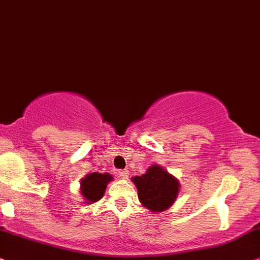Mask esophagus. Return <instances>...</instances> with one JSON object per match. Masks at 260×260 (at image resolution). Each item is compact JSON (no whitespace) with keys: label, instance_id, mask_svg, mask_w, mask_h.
I'll use <instances>...</instances> for the list:
<instances>
[{"label":"esophagus","instance_id":"esophagus-1","mask_svg":"<svg viewBox=\"0 0 260 260\" xmlns=\"http://www.w3.org/2000/svg\"><path fill=\"white\" fill-rule=\"evenodd\" d=\"M117 176L123 179H127L128 176H129V171L128 170H119L117 171Z\"/></svg>","mask_w":260,"mask_h":260}]
</instances>
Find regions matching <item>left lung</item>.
<instances>
[{
  "label": "left lung",
  "instance_id": "8db88e82",
  "mask_svg": "<svg viewBox=\"0 0 260 260\" xmlns=\"http://www.w3.org/2000/svg\"><path fill=\"white\" fill-rule=\"evenodd\" d=\"M132 182L137 186L141 205L153 213L170 208L181 188L178 179L158 164L151 165L144 175L134 176Z\"/></svg>",
  "mask_w": 260,
  "mask_h": 260
}]
</instances>
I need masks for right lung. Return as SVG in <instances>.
<instances>
[{"instance_id":"right-lung-1","label":"right lung","mask_w":260,"mask_h":260,"mask_svg":"<svg viewBox=\"0 0 260 260\" xmlns=\"http://www.w3.org/2000/svg\"><path fill=\"white\" fill-rule=\"evenodd\" d=\"M110 181H113V176L108 172L106 174L91 172L82 178L79 190H81L82 197L84 199V203L92 205L101 200Z\"/></svg>"}]
</instances>
